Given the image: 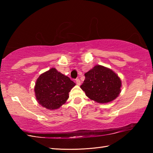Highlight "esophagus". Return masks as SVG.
<instances>
[{
    "mask_svg": "<svg viewBox=\"0 0 153 153\" xmlns=\"http://www.w3.org/2000/svg\"><path fill=\"white\" fill-rule=\"evenodd\" d=\"M76 84H77V85H80V84H81V82H80V80H79V78H77V79H76Z\"/></svg>",
    "mask_w": 153,
    "mask_h": 153,
    "instance_id": "obj_1",
    "label": "esophagus"
}]
</instances>
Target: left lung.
Masks as SVG:
<instances>
[{"label":"left lung","instance_id":"8db88e82","mask_svg":"<svg viewBox=\"0 0 153 153\" xmlns=\"http://www.w3.org/2000/svg\"><path fill=\"white\" fill-rule=\"evenodd\" d=\"M84 75L85 79L80 87L90 99L99 103H107L120 94L121 82L110 69L96 65Z\"/></svg>","mask_w":153,"mask_h":153}]
</instances>
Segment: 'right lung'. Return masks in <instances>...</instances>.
Instances as JSON below:
<instances>
[{
  "mask_svg": "<svg viewBox=\"0 0 153 153\" xmlns=\"http://www.w3.org/2000/svg\"><path fill=\"white\" fill-rule=\"evenodd\" d=\"M76 84L69 77L56 69L41 74L35 86V94L38 102L48 109H56L69 98V92Z\"/></svg>",
  "mask_w": 153,
  "mask_h": 153,
  "instance_id": "add662e5",
  "label": "right lung"
}]
</instances>
